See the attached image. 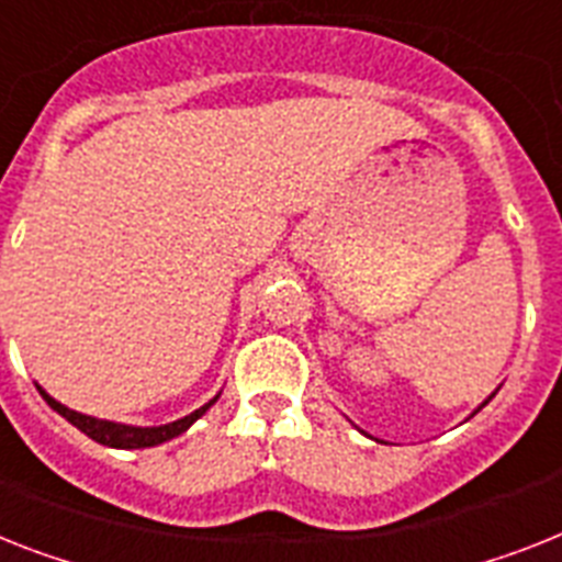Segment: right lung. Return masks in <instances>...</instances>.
<instances>
[{
  "mask_svg": "<svg viewBox=\"0 0 562 562\" xmlns=\"http://www.w3.org/2000/svg\"><path fill=\"white\" fill-rule=\"evenodd\" d=\"M40 393L59 416H65V419L71 422L74 428H80L86 437H91L94 442H100V445H109V448H151V445H160V442H166V439H175L178 434H183V430H187L194 419H201L209 407L215 405V398H217L215 396L212 402H209V405L198 407L194 414L183 416V419H178V422H169V425H160V428H132V425H117V422H105V419H94V416L77 414V411H71V407L59 405L57 398H50L48 393L42 391V387H40Z\"/></svg>",
  "mask_w": 562,
  "mask_h": 562,
  "instance_id": "right-lung-1",
  "label": "right lung"
}]
</instances>
